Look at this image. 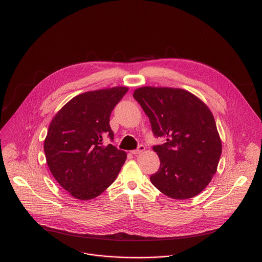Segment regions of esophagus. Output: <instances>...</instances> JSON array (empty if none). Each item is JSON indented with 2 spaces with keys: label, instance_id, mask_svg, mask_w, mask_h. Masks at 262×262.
I'll list each match as a JSON object with an SVG mask.
<instances>
[{
  "label": "esophagus",
  "instance_id": "1",
  "mask_svg": "<svg viewBox=\"0 0 262 262\" xmlns=\"http://www.w3.org/2000/svg\"><path fill=\"white\" fill-rule=\"evenodd\" d=\"M144 149H145L144 145H139L136 149L131 150V154H132V155H139V154H140V152H142Z\"/></svg>",
  "mask_w": 262,
  "mask_h": 262
}]
</instances>
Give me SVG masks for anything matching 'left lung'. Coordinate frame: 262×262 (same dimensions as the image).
<instances>
[{"mask_svg": "<svg viewBox=\"0 0 262 262\" xmlns=\"http://www.w3.org/2000/svg\"><path fill=\"white\" fill-rule=\"evenodd\" d=\"M134 99L148 117L160 158L151 183L164 194L184 200L199 194L211 181L221 156V140L208 106L188 91L142 87Z\"/></svg>", "mask_w": 262, "mask_h": 262, "instance_id": "8db88e82", "label": "left lung"}]
</instances>
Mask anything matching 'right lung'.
Masks as SVG:
<instances>
[{
  "mask_svg": "<svg viewBox=\"0 0 262 262\" xmlns=\"http://www.w3.org/2000/svg\"><path fill=\"white\" fill-rule=\"evenodd\" d=\"M127 87L90 91L71 99L53 118L44 142L48 167L74 198L87 201L117 178L127 155L103 139L114 140L110 117Z\"/></svg>",
  "mask_w": 262,
  "mask_h": 262,
  "instance_id": "1",
  "label": "right lung"
}]
</instances>
